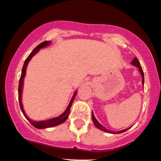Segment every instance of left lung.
<instances>
[{"mask_svg":"<svg viewBox=\"0 0 161 161\" xmlns=\"http://www.w3.org/2000/svg\"><path fill=\"white\" fill-rule=\"evenodd\" d=\"M131 64H132L133 66H136V67L139 68V70H140V74H141V76H142V83L144 84V71H143V70H142V67H141V66H140V62H139V61H138V58H135L132 60V62H131ZM91 116H92V121H93V123H94V124H95V127H98V129L102 130V131H106V132L112 133V134H119V133L124 132V131H126L127 129H129V128H130V127H128V128H127V129L122 130V131H116V132H115V131H109V130L106 129V128L103 127V126L101 125V124L98 122V120H97L96 119H95V115H94L93 111H92V113H91Z\"/></svg>","mask_w":161,"mask_h":161,"instance_id":"left-lung-1","label":"left lung"}]
</instances>
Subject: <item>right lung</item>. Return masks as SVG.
Instances as JSON below:
<instances>
[{
	"label": "right lung",
	"instance_id": "1",
	"mask_svg": "<svg viewBox=\"0 0 161 161\" xmlns=\"http://www.w3.org/2000/svg\"><path fill=\"white\" fill-rule=\"evenodd\" d=\"M49 44H50V42H47V41L44 42H42L41 44H39L36 48L34 49V50L30 53V54L28 56V58L25 59V63H24V66H23L22 67V70H21V75L19 80V86H18V99H19L20 108H21L23 115H24L25 117L29 121H30V123L32 124V125L34 126V127L38 128V129H43V128H46V127H54V126H58L59 125V124H63V122H65V121L67 119L68 115H69V114H70V107H71L74 99H75V96H76V94H77V92H75V94H74L73 97H72L71 98V100H70V103H69V105H68L66 111H65L62 115H59L58 117H55V118L50 119H48V120H42V121H33V120L30 119L27 116L25 112L24 109H23L22 103H21V91H22L23 80H24L25 75V70H26L27 65H28V63L30 61V59L33 58V56H34V54H36V53L39 51L40 49L43 48V47H46V46H48Z\"/></svg>",
	"mask_w": 161,
	"mask_h": 161
}]
</instances>
